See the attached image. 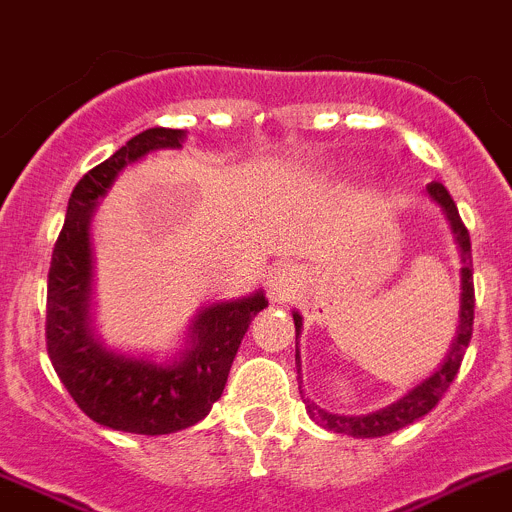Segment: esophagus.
Masks as SVG:
<instances>
[{"mask_svg":"<svg viewBox=\"0 0 512 512\" xmlns=\"http://www.w3.org/2000/svg\"><path fill=\"white\" fill-rule=\"evenodd\" d=\"M298 285H300V275L293 270V267H280L275 270L270 280V290H272V298L275 300H290L295 293H298Z\"/></svg>","mask_w":512,"mask_h":512,"instance_id":"esophagus-1","label":"esophagus"}]
</instances>
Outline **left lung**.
I'll list each match as a JSON object with an SVG mask.
<instances>
[{"mask_svg": "<svg viewBox=\"0 0 512 512\" xmlns=\"http://www.w3.org/2000/svg\"><path fill=\"white\" fill-rule=\"evenodd\" d=\"M429 197L442 207L444 217L450 219V227L455 232V240L460 245L462 255V305H460V328H457L455 343H452L450 353L444 358V364L429 376L427 381H422L419 386H414L407 396H401L399 401L389 404V407L379 409V412L361 414V417H343V414H331L326 409L315 407L305 399V409H308L310 419L321 424V427L331 429V432L348 434V437H384V434L396 432V429L407 427V424L417 422L424 414L432 412L437 407L442 396L447 394L450 384L455 381L457 371L462 366V358H465L467 346H470L472 338V323H475V285H472V247H470V232L462 224L460 212H457V204L452 202L450 191L444 189L439 181H432L427 186ZM295 321V341L300 336V326H303V318L300 313H293ZM295 364H298L300 371V356L295 351ZM303 394V389H300Z\"/></svg>", "mask_w": 512, "mask_h": 512, "instance_id": "left-lung-1", "label": "left lung"}]
</instances>
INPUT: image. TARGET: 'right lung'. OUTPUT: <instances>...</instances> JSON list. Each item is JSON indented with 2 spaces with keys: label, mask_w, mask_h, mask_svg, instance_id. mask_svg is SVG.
I'll list each match as a JSON object with an SVG mask.
<instances>
[{
  "label": "right lung",
  "mask_w": 512,
  "mask_h": 512,
  "mask_svg": "<svg viewBox=\"0 0 512 512\" xmlns=\"http://www.w3.org/2000/svg\"><path fill=\"white\" fill-rule=\"evenodd\" d=\"M184 131L148 128L75 184L68 217L47 272L45 338L52 369L80 409L103 427L131 434H171L197 424L222 396L252 318L267 308L262 290L214 303L197 315L189 348L174 364L123 356L98 343L90 328V217L108 186L133 161L179 148Z\"/></svg>",
  "instance_id": "obj_1"
}]
</instances>
